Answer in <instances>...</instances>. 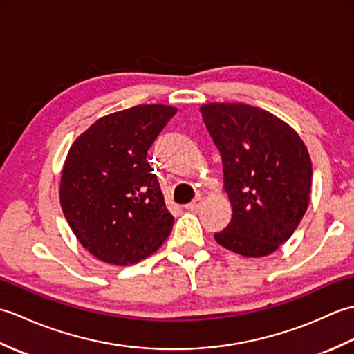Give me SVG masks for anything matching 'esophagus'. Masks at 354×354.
Listing matches in <instances>:
<instances>
[{"instance_id": "obj_1", "label": "esophagus", "mask_w": 354, "mask_h": 354, "mask_svg": "<svg viewBox=\"0 0 354 354\" xmlns=\"http://www.w3.org/2000/svg\"><path fill=\"white\" fill-rule=\"evenodd\" d=\"M202 204H204V198L198 196L194 201H192L190 204L185 205V209H189V212H196V209H199L202 207Z\"/></svg>"}]
</instances>
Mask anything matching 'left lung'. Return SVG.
I'll use <instances>...</instances> for the list:
<instances>
[{
    "mask_svg": "<svg viewBox=\"0 0 354 354\" xmlns=\"http://www.w3.org/2000/svg\"><path fill=\"white\" fill-rule=\"evenodd\" d=\"M199 111L221 152L232 209L216 242L242 257H266L288 242L309 207V150L292 126L261 108L214 102Z\"/></svg>",
    "mask_w": 354,
    "mask_h": 354,
    "instance_id": "obj_1",
    "label": "left lung"
}]
</instances>
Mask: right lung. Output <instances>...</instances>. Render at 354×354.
<instances>
[{"label":"right lung","mask_w":354,"mask_h":354,"mask_svg":"<svg viewBox=\"0 0 354 354\" xmlns=\"http://www.w3.org/2000/svg\"><path fill=\"white\" fill-rule=\"evenodd\" d=\"M176 112L156 103L112 112L68 150L59 201L74 236L103 263L135 265L170 234L175 219L146 156Z\"/></svg>","instance_id":"add662e5"}]
</instances>
